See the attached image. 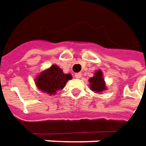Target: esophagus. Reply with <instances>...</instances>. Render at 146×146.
<instances>
[{
  "instance_id": "1",
  "label": "esophagus",
  "mask_w": 146,
  "mask_h": 146,
  "mask_svg": "<svg viewBox=\"0 0 146 146\" xmlns=\"http://www.w3.org/2000/svg\"><path fill=\"white\" fill-rule=\"evenodd\" d=\"M75 77L76 79H80L82 77V73H76L75 75Z\"/></svg>"
}]
</instances>
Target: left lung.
I'll return each instance as SVG.
<instances>
[{
	"label": "left lung",
	"mask_w": 146,
	"mask_h": 146,
	"mask_svg": "<svg viewBox=\"0 0 146 146\" xmlns=\"http://www.w3.org/2000/svg\"><path fill=\"white\" fill-rule=\"evenodd\" d=\"M93 77L90 78L88 82L90 83V88L92 89V91H93L94 92H97V93L101 94L102 92L106 90V85L104 82V79L103 78V73L100 70L96 71L94 73Z\"/></svg>",
	"instance_id": "8db88e82"
}]
</instances>
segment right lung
<instances>
[{
  "instance_id": "1",
  "label": "right lung",
  "mask_w": 146,
  "mask_h": 146,
  "mask_svg": "<svg viewBox=\"0 0 146 146\" xmlns=\"http://www.w3.org/2000/svg\"><path fill=\"white\" fill-rule=\"evenodd\" d=\"M71 79V74H64L57 65H52L36 77L35 84L40 91L49 95H54L57 91L63 88L66 82Z\"/></svg>"
}]
</instances>
